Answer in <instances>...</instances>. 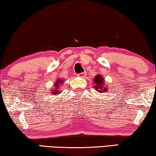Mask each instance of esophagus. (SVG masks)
Wrapping results in <instances>:
<instances>
[{
	"label": "esophagus",
	"mask_w": 156,
	"mask_h": 156,
	"mask_svg": "<svg viewBox=\"0 0 156 156\" xmlns=\"http://www.w3.org/2000/svg\"><path fill=\"white\" fill-rule=\"evenodd\" d=\"M86 74H87V73H86V72H83V73H79L78 76H81V77H84V76H86Z\"/></svg>",
	"instance_id": "obj_1"
}]
</instances>
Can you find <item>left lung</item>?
Instances as JSON below:
<instances>
[{"label": "left lung", "instance_id": "left-lung-1", "mask_svg": "<svg viewBox=\"0 0 156 156\" xmlns=\"http://www.w3.org/2000/svg\"><path fill=\"white\" fill-rule=\"evenodd\" d=\"M94 89L98 90V91L101 92V93H105L106 91H108V89L106 87V86L104 83V80L102 78L101 75H96L94 77Z\"/></svg>", "mask_w": 156, "mask_h": 156}]
</instances>
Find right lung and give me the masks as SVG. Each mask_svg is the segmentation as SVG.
<instances>
[{
  "instance_id": "obj_1",
  "label": "right lung",
  "mask_w": 156,
  "mask_h": 156,
  "mask_svg": "<svg viewBox=\"0 0 156 156\" xmlns=\"http://www.w3.org/2000/svg\"><path fill=\"white\" fill-rule=\"evenodd\" d=\"M60 83H62V80H58L57 81V82H56V83H55V87H54V89H53V91H52V94H54V95H58V94L60 93L59 91V86H60Z\"/></svg>"
}]
</instances>
